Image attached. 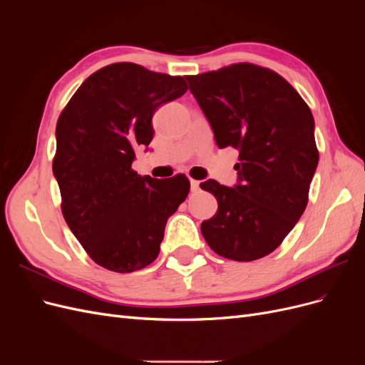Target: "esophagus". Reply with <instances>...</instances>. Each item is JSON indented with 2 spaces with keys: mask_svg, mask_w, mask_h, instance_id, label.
Returning a JSON list of instances; mask_svg holds the SVG:
<instances>
[{
  "mask_svg": "<svg viewBox=\"0 0 365 365\" xmlns=\"http://www.w3.org/2000/svg\"><path fill=\"white\" fill-rule=\"evenodd\" d=\"M190 189H192V192H197V190H200V181L190 180Z\"/></svg>",
  "mask_w": 365,
  "mask_h": 365,
  "instance_id": "1",
  "label": "esophagus"
}]
</instances>
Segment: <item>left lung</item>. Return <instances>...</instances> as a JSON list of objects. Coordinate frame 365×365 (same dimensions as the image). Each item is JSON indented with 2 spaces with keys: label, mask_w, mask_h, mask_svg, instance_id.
Returning <instances> with one entry per match:
<instances>
[{
  "label": "left lung",
  "mask_w": 365,
  "mask_h": 365,
  "mask_svg": "<svg viewBox=\"0 0 365 365\" xmlns=\"http://www.w3.org/2000/svg\"><path fill=\"white\" fill-rule=\"evenodd\" d=\"M219 149L239 150L237 184L201 182L217 200L201 224L216 254L251 262L268 256L307 205L318 165L315 121L302 96L282 76L252 63L187 76Z\"/></svg>",
  "instance_id": "8db88e82"
}]
</instances>
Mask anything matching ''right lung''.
<instances>
[{"mask_svg":"<svg viewBox=\"0 0 365 365\" xmlns=\"http://www.w3.org/2000/svg\"><path fill=\"white\" fill-rule=\"evenodd\" d=\"M185 91L181 76L120 62L88 77L59 115L53 173L62 215L109 271L134 272L155 260L168 219L189 195L182 173L155 180L132 170L135 149L153 138V113Z\"/></svg>","mask_w":365,"mask_h":365,"instance_id":"1","label":"right lung"}]
</instances>
